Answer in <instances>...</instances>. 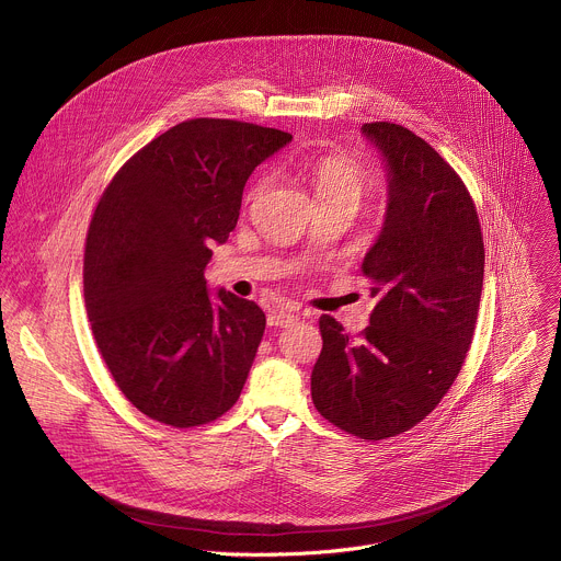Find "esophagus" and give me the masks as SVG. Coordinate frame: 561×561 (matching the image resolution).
Returning <instances> with one entry per match:
<instances>
[{
    "instance_id": "34e87169",
    "label": "esophagus",
    "mask_w": 561,
    "mask_h": 561,
    "mask_svg": "<svg viewBox=\"0 0 561 561\" xmlns=\"http://www.w3.org/2000/svg\"><path fill=\"white\" fill-rule=\"evenodd\" d=\"M297 314L293 310H286V308H279V310H273L268 314V327H275V329H286V327H293L295 324Z\"/></svg>"
}]
</instances>
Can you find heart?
<instances>
[{
  "label": "heart",
  "instance_id": "heart-1",
  "mask_svg": "<svg viewBox=\"0 0 561 561\" xmlns=\"http://www.w3.org/2000/svg\"><path fill=\"white\" fill-rule=\"evenodd\" d=\"M310 175H312V184L319 202H327L333 197H353L359 202L368 186L366 169L357 162V159L344 152H329L314 159ZM264 186H266V178H260L251 186L249 199H255L264 191Z\"/></svg>",
  "mask_w": 561,
  "mask_h": 561
}]
</instances>
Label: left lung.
I'll use <instances>...</instances> for the list:
<instances>
[{
	"mask_svg": "<svg viewBox=\"0 0 561 561\" xmlns=\"http://www.w3.org/2000/svg\"><path fill=\"white\" fill-rule=\"evenodd\" d=\"M388 164V210L362 264L377 299L357 340L319 317L310 375L317 413L366 442L402 435L435 411L472 344L484 284L474 202L446 159L413 130L362 126Z\"/></svg>",
	"mask_w": 561,
	"mask_h": 561,
	"instance_id": "1",
	"label": "left lung"
}]
</instances>
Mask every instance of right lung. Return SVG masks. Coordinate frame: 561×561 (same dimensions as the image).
I'll return each mask as SVG.
<instances>
[{"instance_id": "add662e5", "label": "right lung", "mask_w": 561, "mask_h": 561, "mask_svg": "<svg viewBox=\"0 0 561 561\" xmlns=\"http://www.w3.org/2000/svg\"><path fill=\"white\" fill-rule=\"evenodd\" d=\"M290 133L186 119L139 148L104 188L87 234L84 301L115 383L146 417L193 428L242 392L264 310L208 297L210 244L234 228L247 180Z\"/></svg>"}]
</instances>
